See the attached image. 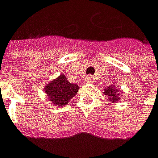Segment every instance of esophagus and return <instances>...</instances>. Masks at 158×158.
I'll use <instances>...</instances> for the list:
<instances>
[{
  "mask_svg": "<svg viewBox=\"0 0 158 158\" xmlns=\"http://www.w3.org/2000/svg\"><path fill=\"white\" fill-rule=\"evenodd\" d=\"M86 82H87V83H94V77L88 76V77H86Z\"/></svg>",
  "mask_w": 158,
  "mask_h": 158,
  "instance_id": "1",
  "label": "esophagus"
}]
</instances>
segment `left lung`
<instances>
[{
	"label": "left lung",
	"mask_w": 158,
	"mask_h": 158,
	"mask_svg": "<svg viewBox=\"0 0 158 158\" xmlns=\"http://www.w3.org/2000/svg\"><path fill=\"white\" fill-rule=\"evenodd\" d=\"M104 94L108 97V100L111 101L112 103L118 102L120 99L119 90H118L116 88V85H111V86L107 87L106 89H105Z\"/></svg>",
	"instance_id": "left-lung-1"
}]
</instances>
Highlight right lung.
I'll return each mask as SVG.
<instances>
[{
  "label": "right lung",
  "mask_w": 158,
  "mask_h": 158,
  "mask_svg": "<svg viewBox=\"0 0 158 158\" xmlns=\"http://www.w3.org/2000/svg\"><path fill=\"white\" fill-rule=\"evenodd\" d=\"M80 89L77 84L70 83L66 77L62 74L54 81L48 83L44 88V93L55 106H66L69 101L77 94Z\"/></svg>",
  "instance_id": "right-lung-1"
}]
</instances>
